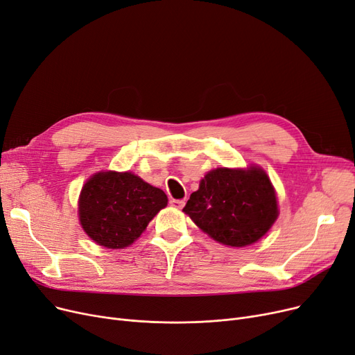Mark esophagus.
Masks as SVG:
<instances>
[{
  "instance_id": "obj_1",
  "label": "esophagus",
  "mask_w": 355,
  "mask_h": 355,
  "mask_svg": "<svg viewBox=\"0 0 355 355\" xmlns=\"http://www.w3.org/2000/svg\"><path fill=\"white\" fill-rule=\"evenodd\" d=\"M169 205H171L174 209H182L184 205H186V200H175V198H171V200H169Z\"/></svg>"
}]
</instances>
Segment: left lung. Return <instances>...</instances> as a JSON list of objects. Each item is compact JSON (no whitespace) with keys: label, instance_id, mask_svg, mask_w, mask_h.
Instances as JSON below:
<instances>
[{"label":"left lung","instance_id":"1","mask_svg":"<svg viewBox=\"0 0 355 355\" xmlns=\"http://www.w3.org/2000/svg\"><path fill=\"white\" fill-rule=\"evenodd\" d=\"M182 211L214 241L241 248L268 232L279 206L264 169L216 168L200 181Z\"/></svg>","mask_w":355,"mask_h":355}]
</instances>
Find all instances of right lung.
<instances>
[{
    "instance_id": "add662e5",
    "label": "right lung",
    "mask_w": 355,
    "mask_h": 355,
    "mask_svg": "<svg viewBox=\"0 0 355 355\" xmlns=\"http://www.w3.org/2000/svg\"><path fill=\"white\" fill-rule=\"evenodd\" d=\"M168 203L166 194L132 173L92 175L80 194L78 216L85 234L109 250H121L142 235Z\"/></svg>"
}]
</instances>
